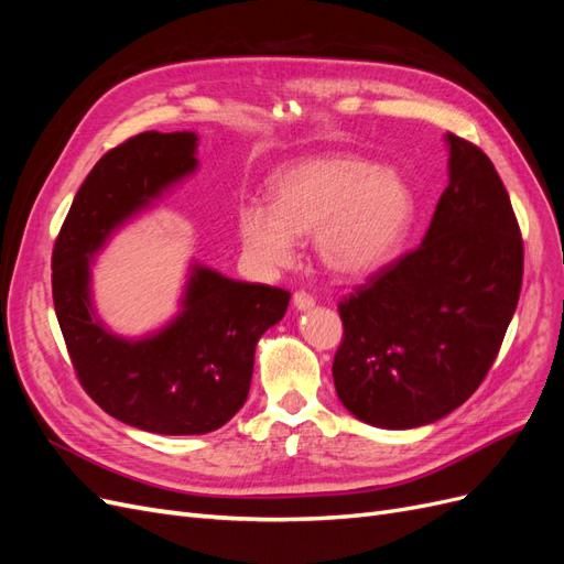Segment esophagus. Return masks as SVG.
Segmentation results:
<instances>
[{"label":"esophagus","mask_w":564,"mask_h":564,"mask_svg":"<svg viewBox=\"0 0 564 564\" xmlns=\"http://www.w3.org/2000/svg\"><path fill=\"white\" fill-rule=\"evenodd\" d=\"M292 301H294V308L296 311H311L313 305H315V299L308 292H296Z\"/></svg>","instance_id":"34e87169"}]
</instances>
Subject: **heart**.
Listing matches in <instances>:
<instances>
[{
  "mask_svg": "<svg viewBox=\"0 0 564 564\" xmlns=\"http://www.w3.org/2000/svg\"><path fill=\"white\" fill-rule=\"evenodd\" d=\"M414 195L390 169L348 152L303 160L272 178V207H240V235L251 259L280 268L294 256V237L313 235L319 263L334 275L377 270L402 240Z\"/></svg>",
  "mask_w": 564,
  "mask_h": 564,
  "instance_id": "1",
  "label": "heart"
}]
</instances>
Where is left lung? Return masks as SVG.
Wrapping results in <instances>:
<instances>
[{"instance_id": "8db88e82", "label": "left lung", "mask_w": 564, "mask_h": 564, "mask_svg": "<svg viewBox=\"0 0 564 564\" xmlns=\"http://www.w3.org/2000/svg\"><path fill=\"white\" fill-rule=\"evenodd\" d=\"M447 143L449 185L423 242L338 303L334 386L377 429H416L464 404L518 308L524 247L508 191L475 143Z\"/></svg>"}]
</instances>
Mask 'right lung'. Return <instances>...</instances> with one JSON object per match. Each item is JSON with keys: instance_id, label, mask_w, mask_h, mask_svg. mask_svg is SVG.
<instances>
[{"instance_id": "obj_1", "label": "right lung", "mask_w": 564, "mask_h": 564, "mask_svg": "<svg viewBox=\"0 0 564 564\" xmlns=\"http://www.w3.org/2000/svg\"><path fill=\"white\" fill-rule=\"evenodd\" d=\"M195 145L191 131H145L108 150L77 191L51 256L54 308L82 388L117 421L160 435L212 433L240 412L256 340L284 317L292 296L195 265L183 313L160 334L127 340L94 319L91 253L119 224L195 172Z\"/></svg>"}]
</instances>
